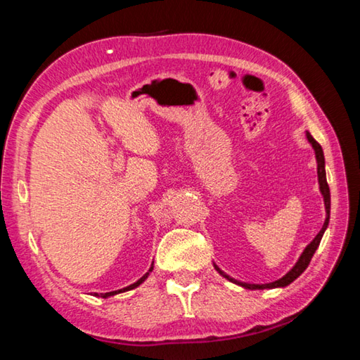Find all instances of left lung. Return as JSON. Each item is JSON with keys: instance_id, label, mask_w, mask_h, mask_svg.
Here are the masks:
<instances>
[{"instance_id": "left-lung-1", "label": "left lung", "mask_w": 360, "mask_h": 360, "mask_svg": "<svg viewBox=\"0 0 360 360\" xmlns=\"http://www.w3.org/2000/svg\"><path fill=\"white\" fill-rule=\"evenodd\" d=\"M307 138L308 141L311 143L313 149L316 152V160H318V179H319V188H321V193L322 197H324V205H326V222L324 225H322V229L318 235H316V238L309 243V245L304 248V251L302 252L300 259H298V262L295 264V266L292 268V270L288 273V275H284L281 279H278V281H273V283H268V284H249V283H241V281H236V279L230 278L227 273H224L221 268H219L217 265H214L216 270L219 271V275H222L224 278H227L229 281L241 285V288L245 289H275V288H285V285H289L292 281H295V279L302 275V273L307 270V266L309 265V262H311V257L313 254L316 252V249H318L319 243H321V238L322 235H324V231L327 229L328 225V219H330V191H328V184H327V179H326V160H324V152H322V148L321 144L316 141V139L309 135V133H307Z\"/></svg>"}]
</instances>
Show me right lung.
Segmentation results:
<instances>
[{"label": "right lung", "mask_w": 360, "mask_h": 360, "mask_svg": "<svg viewBox=\"0 0 360 360\" xmlns=\"http://www.w3.org/2000/svg\"><path fill=\"white\" fill-rule=\"evenodd\" d=\"M149 271H152V266L149 268ZM149 271L146 273V275L143 276V278H139L138 281L135 283V284H130V285H127V288H124V289H119V290H112V292H106V294H100V297H103V298H108V297H111V295H115V294H120V292H125V290H131V289H135V288H138L139 284H141L146 278L149 276ZM95 295H98V294H95Z\"/></svg>", "instance_id": "add662e5"}]
</instances>
